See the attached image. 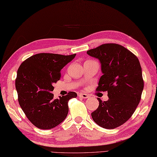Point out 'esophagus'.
<instances>
[{
  "instance_id": "34e87169",
  "label": "esophagus",
  "mask_w": 157,
  "mask_h": 157,
  "mask_svg": "<svg viewBox=\"0 0 157 157\" xmlns=\"http://www.w3.org/2000/svg\"><path fill=\"white\" fill-rule=\"evenodd\" d=\"M79 97H81L82 98H89V95L87 94H84V93H82V94H79Z\"/></svg>"
}]
</instances>
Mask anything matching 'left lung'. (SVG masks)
<instances>
[{
    "label": "left lung",
    "instance_id": "8db88e82",
    "mask_svg": "<svg viewBox=\"0 0 157 157\" xmlns=\"http://www.w3.org/2000/svg\"><path fill=\"white\" fill-rule=\"evenodd\" d=\"M101 63L103 75L96 90L107 91L109 100L102 101L91 113L94 121L105 129L123 125L134 114L140 103L144 80L137 56L123 46L104 44L87 51Z\"/></svg>",
    "mask_w": 157,
    "mask_h": 157
}]
</instances>
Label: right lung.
<instances>
[{
	"label": "right lung",
	"instance_id": "right-lung-1",
	"mask_svg": "<svg viewBox=\"0 0 157 157\" xmlns=\"http://www.w3.org/2000/svg\"><path fill=\"white\" fill-rule=\"evenodd\" d=\"M76 54L62 55L39 53L23 61L17 70L15 88L18 101L27 118L36 128L49 129L64 121L68 102L76 98L75 92L55 99L53 84L61 78V70Z\"/></svg>",
	"mask_w": 157,
	"mask_h": 157
}]
</instances>
